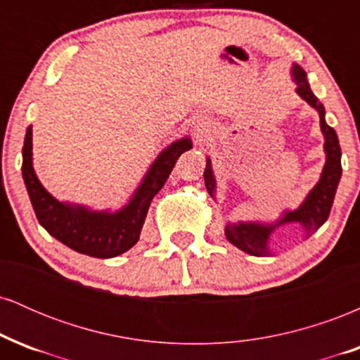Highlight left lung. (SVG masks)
Returning a JSON list of instances; mask_svg holds the SVG:
<instances>
[{
  "label": "left lung",
  "instance_id": "left-lung-1",
  "mask_svg": "<svg viewBox=\"0 0 360 360\" xmlns=\"http://www.w3.org/2000/svg\"><path fill=\"white\" fill-rule=\"evenodd\" d=\"M291 79L296 84V93L300 94L301 100L308 103L311 108L318 111L320 117V128L323 134V152H325V164L321 169V174L318 183L309 189L301 205L295 210H283L274 221H226L225 223V237L230 243H233L237 249H240L245 254L255 255V257H271L276 255L272 252L269 240L271 235L279 229V226L289 225V223H298L303 230V237L309 238L313 233L320 229L328 218L330 210H332L333 198H335L337 186L342 177V150L338 137L332 127L325 122V108L320 100L313 94L309 82L307 79V72L298 64H292L291 68ZM205 186L210 196L217 201V177H214L212 159L206 157L205 167Z\"/></svg>",
  "mask_w": 360,
  "mask_h": 360
}]
</instances>
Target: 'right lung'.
Wrapping results in <instances>:
<instances>
[{
	"instance_id": "obj_1",
	"label": "right lung",
	"mask_w": 360,
	"mask_h": 360,
	"mask_svg": "<svg viewBox=\"0 0 360 360\" xmlns=\"http://www.w3.org/2000/svg\"><path fill=\"white\" fill-rule=\"evenodd\" d=\"M32 125L27 128L22 148V174L40 225L69 249L89 257L110 259L130 250L139 242L152 198L162 189L176 160L193 148L186 135L159 152L142 181L122 208L93 210L86 205L60 201L44 188L34 169Z\"/></svg>"
}]
</instances>
